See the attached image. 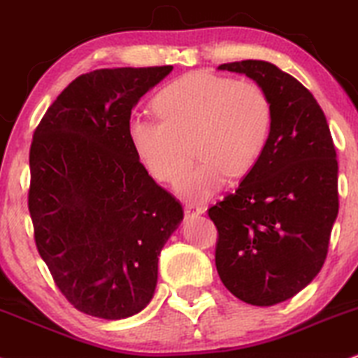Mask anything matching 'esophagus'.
<instances>
[{
    "label": "esophagus",
    "mask_w": 358,
    "mask_h": 358,
    "mask_svg": "<svg viewBox=\"0 0 358 358\" xmlns=\"http://www.w3.org/2000/svg\"><path fill=\"white\" fill-rule=\"evenodd\" d=\"M204 213V208H201V206L197 204H192V203H187L184 206V214H186V217H194V216H199V214Z\"/></svg>",
    "instance_id": "obj_1"
}]
</instances>
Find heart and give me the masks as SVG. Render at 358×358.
Instances as JSON below:
<instances>
[{
    "label": "heart",
    "mask_w": 358,
    "mask_h": 358,
    "mask_svg": "<svg viewBox=\"0 0 358 358\" xmlns=\"http://www.w3.org/2000/svg\"><path fill=\"white\" fill-rule=\"evenodd\" d=\"M159 119L137 117L129 137L145 169L161 182L179 180V194L208 199L226 176L245 178L262 161L271 132L273 108L266 92L250 80L189 71L155 95Z\"/></svg>",
    "instance_id": "1"
}]
</instances>
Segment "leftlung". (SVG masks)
Wrapping results in <instances>:
<instances>
[{"label":"left lung","mask_w":358,"mask_h":358,"mask_svg":"<svg viewBox=\"0 0 358 358\" xmlns=\"http://www.w3.org/2000/svg\"><path fill=\"white\" fill-rule=\"evenodd\" d=\"M220 70L253 78L270 99L273 122L258 166L208 209L217 275L245 303L276 305L303 289L327 259L338 214L337 152L320 105L292 75L263 60Z\"/></svg>","instance_id":"left-lung-1"}]
</instances>
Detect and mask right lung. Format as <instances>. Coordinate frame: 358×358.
<instances>
[{
  "instance_id": "right-lung-1",
  "label": "right lung",
  "mask_w": 358,
  "mask_h": 358,
  "mask_svg": "<svg viewBox=\"0 0 358 358\" xmlns=\"http://www.w3.org/2000/svg\"><path fill=\"white\" fill-rule=\"evenodd\" d=\"M171 70L80 75L33 134L28 209L36 250L63 296L92 317L120 320L149 303L159 255L184 217L129 137L134 105Z\"/></svg>"
}]
</instances>
